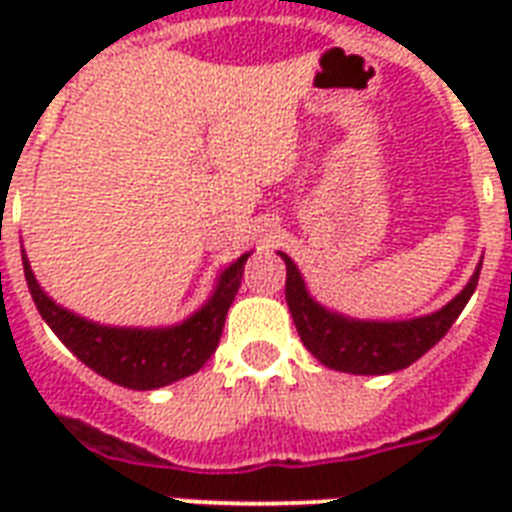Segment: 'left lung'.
<instances>
[{
    "label": "left lung",
    "instance_id": "left-lung-1",
    "mask_svg": "<svg viewBox=\"0 0 512 512\" xmlns=\"http://www.w3.org/2000/svg\"><path fill=\"white\" fill-rule=\"evenodd\" d=\"M279 255L287 265V305L297 335L321 364L348 374H390L425 356L468 305L481 273V265H476V273L460 295L449 300L441 311L406 321H364L316 303L295 260L284 252Z\"/></svg>",
    "mask_w": 512,
    "mask_h": 512
}]
</instances>
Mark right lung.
<instances>
[{
    "label": "right lung",
    "instance_id": "1",
    "mask_svg": "<svg viewBox=\"0 0 512 512\" xmlns=\"http://www.w3.org/2000/svg\"><path fill=\"white\" fill-rule=\"evenodd\" d=\"M23 252V249H20ZM249 252L220 271L212 295L199 311L172 327H108L68 311L36 281L23 252V273L36 311L60 342L100 377L130 390H156L199 372L215 353L225 316L241 287Z\"/></svg>",
    "mask_w": 512,
    "mask_h": 512
}]
</instances>
